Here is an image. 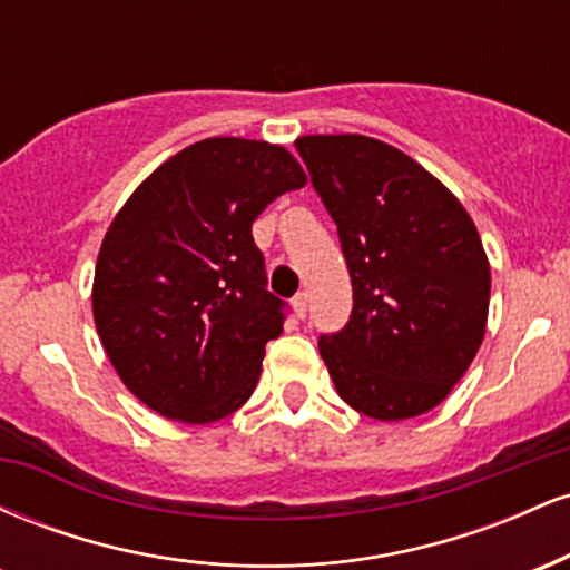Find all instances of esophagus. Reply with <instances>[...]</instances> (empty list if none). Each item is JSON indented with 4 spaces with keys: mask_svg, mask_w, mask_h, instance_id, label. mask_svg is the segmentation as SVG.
I'll return each instance as SVG.
<instances>
[{
    "mask_svg": "<svg viewBox=\"0 0 570 570\" xmlns=\"http://www.w3.org/2000/svg\"><path fill=\"white\" fill-rule=\"evenodd\" d=\"M292 305H294V313H297V318H305V313H307V294L305 292L294 294Z\"/></svg>",
    "mask_w": 570,
    "mask_h": 570,
    "instance_id": "esophagus-1",
    "label": "esophagus"
}]
</instances>
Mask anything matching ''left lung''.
Here are the masks:
<instances>
[{
  "mask_svg": "<svg viewBox=\"0 0 570 570\" xmlns=\"http://www.w3.org/2000/svg\"><path fill=\"white\" fill-rule=\"evenodd\" d=\"M337 225L348 324L318 337L343 402L375 421L434 410L480 351L490 265L461 200L421 163L358 134L294 141Z\"/></svg>",
  "mask_w": 570,
  "mask_h": 570,
  "instance_id": "1",
  "label": "left lung"
}]
</instances>
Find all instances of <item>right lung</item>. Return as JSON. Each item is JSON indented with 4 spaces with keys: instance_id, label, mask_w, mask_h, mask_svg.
I'll use <instances>...</instances> for the list:
<instances>
[{
    "instance_id": "1",
    "label": "right lung",
    "mask_w": 570,
    "mask_h": 570,
    "mask_svg": "<svg viewBox=\"0 0 570 570\" xmlns=\"http://www.w3.org/2000/svg\"><path fill=\"white\" fill-rule=\"evenodd\" d=\"M305 181L278 144L217 136L155 168L117 212L98 252L94 318L149 410L214 423L252 396L286 318L252 225Z\"/></svg>"
}]
</instances>
